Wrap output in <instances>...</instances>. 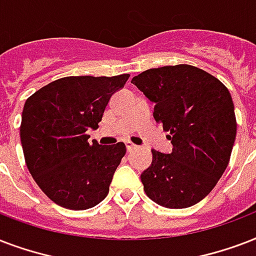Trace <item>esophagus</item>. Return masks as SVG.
Masks as SVG:
<instances>
[{"label": "esophagus", "instance_id": "esophagus-1", "mask_svg": "<svg viewBox=\"0 0 256 256\" xmlns=\"http://www.w3.org/2000/svg\"><path fill=\"white\" fill-rule=\"evenodd\" d=\"M126 150H128V152H130V150H138V146H136V144H134L132 142H126Z\"/></svg>", "mask_w": 256, "mask_h": 256}]
</instances>
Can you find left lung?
Returning <instances> with one entry per match:
<instances>
[{"label":"left lung","mask_w":256,"mask_h":256,"mask_svg":"<svg viewBox=\"0 0 256 256\" xmlns=\"http://www.w3.org/2000/svg\"><path fill=\"white\" fill-rule=\"evenodd\" d=\"M132 84L155 102L154 118L174 146L171 154L152 150V164L140 176L146 196L167 208L199 203L226 171L235 142L228 89L187 64L148 69Z\"/></svg>","instance_id":"obj_1"}]
</instances>
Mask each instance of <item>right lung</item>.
Returning <instances> with one entry per match:
<instances>
[{
    "label": "right lung",
    "mask_w": 256,
    "mask_h": 256,
    "mask_svg": "<svg viewBox=\"0 0 256 256\" xmlns=\"http://www.w3.org/2000/svg\"><path fill=\"white\" fill-rule=\"evenodd\" d=\"M130 74L69 76L45 85L24 106L20 136L26 167L41 191L68 210H88L106 199L126 144L88 142L108 101Z\"/></svg>",
    "instance_id": "1"
}]
</instances>
